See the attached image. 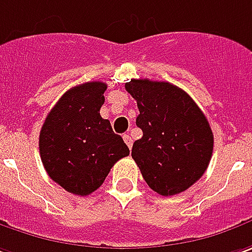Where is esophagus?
<instances>
[{"label": "esophagus", "instance_id": "obj_1", "mask_svg": "<svg viewBox=\"0 0 252 252\" xmlns=\"http://www.w3.org/2000/svg\"><path fill=\"white\" fill-rule=\"evenodd\" d=\"M123 138H124V142H126V145H128V148L131 149V147H132V138L129 137L128 134H124V135H123Z\"/></svg>", "mask_w": 252, "mask_h": 252}]
</instances>
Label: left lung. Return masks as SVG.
Here are the masks:
<instances>
[{"label": "left lung", "mask_w": 252, "mask_h": 252, "mask_svg": "<svg viewBox=\"0 0 252 252\" xmlns=\"http://www.w3.org/2000/svg\"><path fill=\"white\" fill-rule=\"evenodd\" d=\"M126 90L137 100L142 138L132 145L148 186L162 196L189 189L206 172L213 154V132L189 94L168 82L131 79Z\"/></svg>", "instance_id": "1"}]
</instances>
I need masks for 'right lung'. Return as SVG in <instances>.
<instances>
[{
    "mask_svg": "<svg viewBox=\"0 0 252 252\" xmlns=\"http://www.w3.org/2000/svg\"><path fill=\"white\" fill-rule=\"evenodd\" d=\"M105 90L103 82L71 87L50 110L40 129L39 154L48 175L77 196L97 190L115 162L129 155L123 138L100 115Z\"/></svg>",
    "mask_w": 252,
    "mask_h": 252,
    "instance_id": "right-lung-1",
    "label": "right lung"
}]
</instances>
